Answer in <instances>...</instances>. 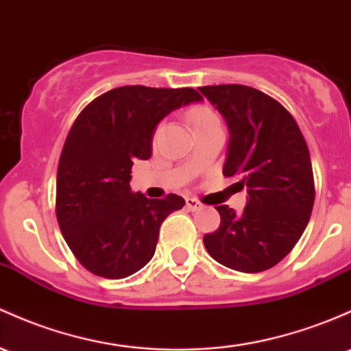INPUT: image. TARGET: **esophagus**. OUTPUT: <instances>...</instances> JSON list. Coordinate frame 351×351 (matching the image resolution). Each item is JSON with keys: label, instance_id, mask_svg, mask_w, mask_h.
Masks as SVG:
<instances>
[{"label": "esophagus", "instance_id": "obj_1", "mask_svg": "<svg viewBox=\"0 0 351 351\" xmlns=\"http://www.w3.org/2000/svg\"><path fill=\"white\" fill-rule=\"evenodd\" d=\"M186 206L190 208L191 211H196V210H202L203 203L196 198H186Z\"/></svg>", "mask_w": 351, "mask_h": 351}]
</instances>
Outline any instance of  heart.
Masks as SVG:
<instances>
[{
	"mask_svg": "<svg viewBox=\"0 0 351 351\" xmlns=\"http://www.w3.org/2000/svg\"><path fill=\"white\" fill-rule=\"evenodd\" d=\"M188 119H190L193 132H198V130H203V128H211V126H221V121H219L218 114L208 106H196L193 110H190V113H188ZM156 136H158V130L155 133V138Z\"/></svg>",
	"mask_w": 351,
	"mask_h": 351,
	"instance_id": "obj_1",
	"label": "heart"
}]
</instances>
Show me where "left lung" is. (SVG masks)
Instances as JSON below:
<instances>
[{
    "label": "left lung",
    "instance_id": "left-lung-1",
    "mask_svg": "<svg viewBox=\"0 0 351 351\" xmlns=\"http://www.w3.org/2000/svg\"><path fill=\"white\" fill-rule=\"evenodd\" d=\"M226 119L230 145L223 175L248 188L241 213L217 206L221 223L203 237L206 252L225 267L258 273L275 267L298 243L315 202L310 152L282 103L245 84L199 88Z\"/></svg>",
    "mask_w": 351,
    "mask_h": 351
}]
</instances>
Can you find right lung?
I'll return each mask as SVG.
<instances>
[{"instance_id": "add662e5", "label": "right lung", "mask_w": 351, "mask_h": 351, "mask_svg": "<svg viewBox=\"0 0 351 351\" xmlns=\"http://www.w3.org/2000/svg\"><path fill=\"white\" fill-rule=\"evenodd\" d=\"M202 101L193 88L121 86L78 114L56 175V218L69 250L88 271L126 278L155 255L158 233L184 199L146 198L130 188L133 161L152 156L156 125L176 108Z\"/></svg>"}]
</instances>
